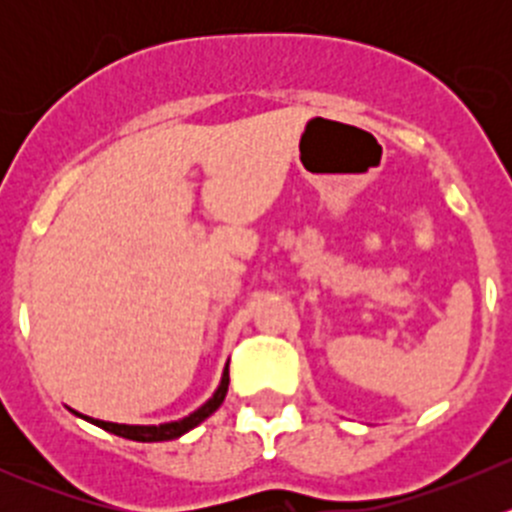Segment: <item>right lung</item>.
Segmentation results:
<instances>
[{
	"label": "right lung",
	"mask_w": 512,
	"mask_h": 512,
	"mask_svg": "<svg viewBox=\"0 0 512 512\" xmlns=\"http://www.w3.org/2000/svg\"><path fill=\"white\" fill-rule=\"evenodd\" d=\"M227 384H230V371H223V379H220V386L215 389V394L210 396L208 401H205L203 406H200L198 411H193L190 416L180 418V421H170V423H160V426H128V423H111V421H101V418H91V416H84V414H74L86 418V421H91L94 426L103 428V431L108 433H116V436L121 438H128V441H141V443H158V441H173V438H180L183 433H188L190 428H195L198 423H203L205 418L213 416L215 411L220 409V404L225 401V394H227Z\"/></svg>",
	"instance_id": "obj_1"
}]
</instances>
